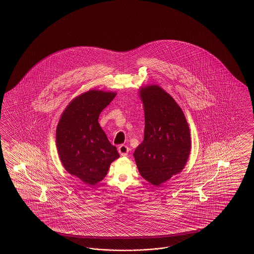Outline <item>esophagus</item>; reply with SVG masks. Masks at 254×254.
<instances>
[{
	"label": "esophagus",
	"instance_id": "obj_1",
	"mask_svg": "<svg viewBox=\"0 0 254 254\" xmlns=\"http://www.w3.org/2000/svg\"><path fill=\"white\" fill-rule=\"evenodd\" d=\"M128 151H129V149H128V147L127 146V145L122 144V145L118 147V152L122 156H127V154H128Z\"/></svg>",
	"mask_w": 254,
	"mask_h": 254
}]
</instances>
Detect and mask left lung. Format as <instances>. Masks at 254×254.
I'll use <instances>...</instances> for the list:
<instances>
[{"label":"left lung","instance_id":"left-lung-1","mask_svg":"<svg viewBox=\"0 0 254 254\" xmlns=\"http://www.w3.org/2000/svg\"><path fill=\"white\" fill-rule=\"evenodd\" d=\"M139 96L144 138L133 155L141 177L159 186L185 168L191 151L190 130L182 109L160 86L141 87Z\"/></svg>","mask_w":254,"mask_h":254}]
</instances>
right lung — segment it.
<instances>
[{"mask_svg": "<svg viewBox=\"0 0 254 254\" xmlns=\"http://www.w3.org/2000/svg\"><path fill=\"white\" fill-rule=\"evenodd\" d=\"M116 94L89 90L76 97L63 112L56 130V143L64 169L85 184H98L119 157L98 122L100 113Z\"/></svg>", "mask_w": 254, "mask_h": 254, "instance_id": "1", "label": "right lung"}]
</instances>
